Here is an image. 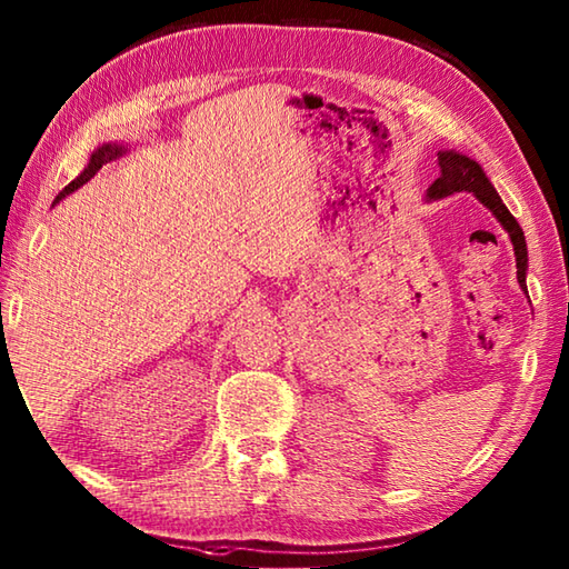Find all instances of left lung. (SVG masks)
<instances>
[{
	"instance_id": "left-lung-1",
	"label": "left lung",
	"mask_w": 569,
	"mask_h": 569,
	"mask_svg": "<svg viewBox=\"0 0 569 569\" xmlns=\"http://www.w3.org/2000/svg\"><path fill=\"white\" fill-rule=\"evenodd\" d=\"M438 163H440V178L430 186L428 196L430 198H445L452 196V192H475V196L487 204V208L497 214V220L503 224L506 232H509L513 241V251H516V273H518V283L526 288V269H528V251H526V237L521 224L516 222V217L506 210V204L501 202L499 192L493 190L489 183L487 173L481 171V166L477 161L467 159V156L457 153V151H440L438 153Z\"/></svg>"
}]
</instances>
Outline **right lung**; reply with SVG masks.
Returning a JSON list of instances; mask_svg holds the SVG:
<instances>
[{
    "label": "right lung",
    "mask_w": 569,
    "mask_h": 569,
    "mask_svg": "<svg viewBox=\"0 0 569 569\" xmlns=\"http://www.w3.org/2000/svg\"><path fill=\"white\" fill-rule=\"evenodd\" d=\"M124 149L122 147H117V143H104V147H100L98 151H94L92 153V159H90V163H88V168H84V171L76 178V180H72V183H68L63 190H60V196L56 198V202L60 200V198H66L68 196V192H72V190H78L82 183H88V180L94 176V173H98L100 171V168H102V163H107V161H112V159H117V156L119 153H122Z\"/></svg>",
    "instance_id": "1"
}]
</instances>
